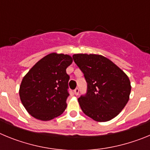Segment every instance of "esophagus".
<instances>
[{
	"label": "esophagus",
	"instance_id": "obj_1",
	"mask_svg": "<svg viewBox=\"0 0 150 150\" xmlns=\"http://www.w3.org/2000/svg\"><path fill=\"white\" fill-rule=\"evenodd\" d=\"M79 88H76V89L74 90V93H75V95H79Z\"/></svg>",
	"mask_w": 150,
	"mask_h": 150
}]
</instances>
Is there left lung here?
<instances>
[{"instance_id": "8db88e82", "label": "left lung", "mask_w": 150, "mask_h": 150, "mask_svg": "<svg viewBox=\"0 0 150 150\" xmlns=\"http://www.w3.org/2000/svg\"><path fill=\"white\" fill-rule=\"evenodd\" d=\"M74 62L87 82V93L78 101L85 114L97 122L116 117L129 100L131 83L112 61L97 54H74Z\"/></svg>"}]
</instances>
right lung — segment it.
Here are the masks:
<instances>
[{"mask_svg":"<svg viewBox=\"0 0 150 150\" xmlns=\"http://www.w3.org/2000/svg\"><path fill=\"white\" fill-rule=\"evenodd\" d=\"M72 62L71 55L52 52L38 61L25 74L19 97L30 116L50 121L65 110L70 79L66 69Z\"/></svg>","mask_w":150,"mask_h":150,"instance_id":"right-lung-1","label":"right lung"}]
</instances>
